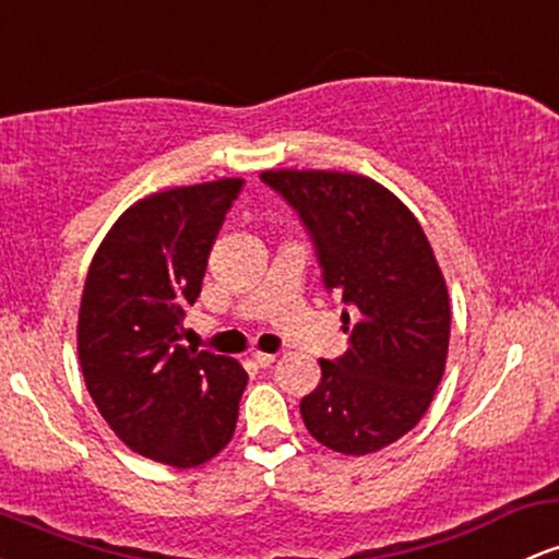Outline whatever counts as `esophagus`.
<instances>
[{
	"instance_id": "34e87169",
	"label": "esophagus",
	"mask_w": 559,
	"mask_h": 559,
	"mask_svg": "<svg viewBox=\"0 0 559 559\" xmlns=\"http://www.w3.org/2000/svg\"><path fill=\"white\" fill-rule=\"evenodd\" d=\"M251 360H254V366H260V369H267L270 364H275V355L273 353H254L251 355Z\"/></svg>"
}]
</instances>
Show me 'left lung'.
<instances>
[{"instance_id": "8db88e82", "label": "left lung", "mask_w": 559, "mask_h": 559, "mask_svg": "<svg viewBox=\"0 0 559 559\" xmlns=\"http://www.w3.org/2000/svg\"><path fill=\"white\" fill-rule=\"evenodd\" d=\"M316 247L326 292L353 308L349 349L321 360V384L302 397L318 443L364 456L416 427L445 371L449 289L419 219L364 175L262 171Z\"/></svg>"}]
</instances>
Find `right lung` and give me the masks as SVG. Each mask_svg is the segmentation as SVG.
Masks as SVG:
<instances>
[{
	"instance_id": "add662e5",
	"label": "right lung",
	"mask_w": 559,
	"mask_h": 559,
	"mask_svg": "<svg viewBox=\"0 0 559 559\" xmlns=\"http://www.w3.org/2000/svg\"><path fill=\"white\" fill-rule=\"evenodd\" d=\"M243 180L171 188L116 219L92 257L79 364L97 411L140 456L199 467L230 443L249 377L238 360L180 345L217 230Z\"/></svg>"
}]
</instances>
